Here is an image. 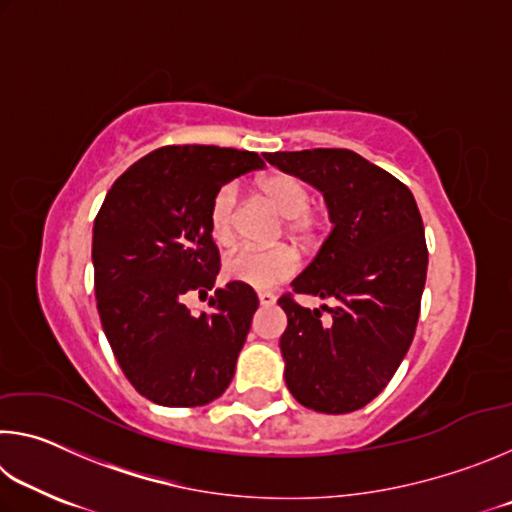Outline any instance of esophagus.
Masks as SVG:
<instances>
[{
	"label": "esophagus",
	"mask_w": 512,
	"mask_h": 512,
	"mask_svg": "<svg viewBox=\"0 0 512 512\" xmlns=\"http://www.w3.org/2000/svg\"><path fill=\"white\" fill-rule=\"evenodd\" d=\"M257 298H259V305H262V307H271L275 302V296L271 291H259Z\"/></svg>",
	"instance_id": "34e87169"
}]
</instances>
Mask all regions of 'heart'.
<instances>
[{"mask_svg":"<svg viewBox=\"0 0 512 512\" xmlns=\"http://www.w3.org/2000/svg\"><path fill=\"white\" fill-rule=\"evenodd\" d=\"M257 192L271 203L277 212L287 216L291 237L309 239L316 230V216L309 210L311 189L291 173H271L257 183ZM235 205L237 192L232 185L216 192L210 207V228L216 244L228 246L235 241ZM298 257L287 246L275 248H237L223 262L228 280L253 289H271L293 275Z\"/></svg>","mask_w":512,"mask_h":512,"instance_id":"obj_1","label":"heart"}]
</instances>
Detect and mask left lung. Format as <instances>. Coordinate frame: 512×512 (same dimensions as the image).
<instances>
[{"label":"left lung","instance_id":"8db88e82","mask_svg":"<svg viewBox=\"0 0 512 512\" xmlns=\"http://www.w3.org/2000/svg\"><path fill=\"white\" fill-rule=\"evenodd\" d=\"M323 192L332 232L291 287L332 300L320 309L282 296L284 381L320 413L363 409L409 352L427 280V241L411 189L348 149L264 153ZM327 319H320L322 311Z\"/></svg>","mask_w":512,"mask_h":512}]
</instances>
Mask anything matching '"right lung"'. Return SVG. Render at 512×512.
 I'll return each mask as SVG.
<instances>
[{"mask_svg":"<svg viewBox=\"0 0 512 512\" xmlns=\"http://www.w3.org/2000/svg\"><path fill=\"white\" fill-rule=\"evenodd\" d=\"M253 151L162 146L121 173L92 230L103 332L135 391L160 406H203L230 386L259 300L228 282L194 316L187 291L214 289L210 207L232 178L262 169Z\"/></svg>","mask_w":512,"mask_h":512,"instance_id":"1","label":"right lung"}]
</instances>
